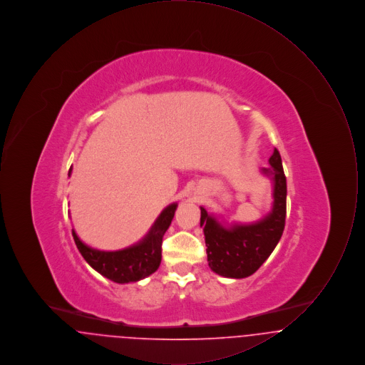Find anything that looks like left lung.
Segmentation results:
<instances>
[{"instance_id":"1","label":"left lung","mask_w":365,"mask_h":365,"mask_svg":"<svg viewBox=\"0 0 365 365\" xmlns=\"http://www.w3.org/2000/svg\"><path fill=\"white\" fill-rule=\"evenodd\" d=\"M261 173L272 179L274 204L269 213L250 225L223 226L201 207L200 225L204 228L210 269L226 278L253 275L274 252L284 230L287 185L278 149Z\"/></svg>"}]
</instances>
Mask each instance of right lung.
<instances>
[{
	"mask_svg": "<svg viewBox=\"0 0 365 365\" xmlns=\"http://www.w3.org/2000/svg\"><path fill=\"white\" fill-rule=\"evenodd\" d=\"M72 168H70L68 176ZM176 208V202L168 205L160 213L155 225L142 241L123 250L104 252L93 249L81 241L75 230H72L73 241L87 264L105 278L110 279L116 283L138 282L156 272L157 268L160 267L163 237L174 219Z\"/></svg>",
	"mask_w": 365,
	"mask_h": 365,
	"instance_id": "1",
	"label": "right lung"
}]
</instances>
